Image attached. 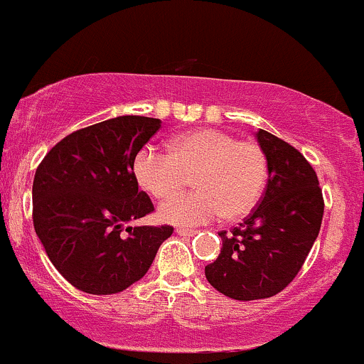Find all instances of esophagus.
<instances>
[{"mask_svg": "<svg viewBox=\"0 0 364 364\" xmlns=\"http://www.w3.org/2000/svg\"><path fill=\"white\" fill-rule=\"evenodd\" d=\"M176 233H178L179 237H193V235L197 233V230H188V228H178V230H176Z\"/></svg>", "mask_w": 364, "mask_h": 364, "instance_id": "obj_1", "label": "esophagus"}]
</instances>
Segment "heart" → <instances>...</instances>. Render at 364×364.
Masks as SVG:
<instances>
[{"label": "heart", "instance_id": "b5f03b06", "mask_svg": "<svg viewBox=\"0 0 364 364\" xmlns=\"http://www.w3.org/2000/svg\"><path fill=\"white\" fill-rule=\"evenodd\" d=\"M194 176L195 192L164 203L161 219L171 225H203L225 214H249L267 181V155L252 139L214 127H200L176 136L169 154L143 149L134 159L139 186L154 198H172Z\"/></svg>", "mask_w": 364, "mask_h": 364}]
</instances>
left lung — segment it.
Listing matches in <instances>:
<instances>
[{"label":"left lung","mask_w":364,"mask_h":364,"mask_svg":"<svg viewBox=\"0 0 364 364\" xmlns=\"http://www.w3.org/2000/svg\"><path fill=\"white\" fill-rule=\"evenodd\" d=\"M267 155L261 202L231 231H219L221 254L205 278L235 301H257L282 292L297 277L321 228L323 193L304 155L282 138L259 129Z\"/></svg>","instance_id":"left-lung-1"}]
</instances>
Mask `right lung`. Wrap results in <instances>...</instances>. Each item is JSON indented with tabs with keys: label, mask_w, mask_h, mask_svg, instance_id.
Instances as JSON below:
<instances>
[{
	"label": "right lung",
	"mask_w": 364,
	"mask_h": 364,
	"mask_svg": "<svg viewBox=\"0 0 364 364\" xmlns=\"http://www.w3.org/2000/svg\"><path fill=\"white\" fill-rule=\"evenodd\" d=\"M161 121L121 115L74 131L38 166L33 223L48 257L72 287L93 295L126 290L145 277L174 228L126 226L154 213L138 190L134 159Z\"/></svg>",
	"instance_id": "add662e5"
}]
</instances>
